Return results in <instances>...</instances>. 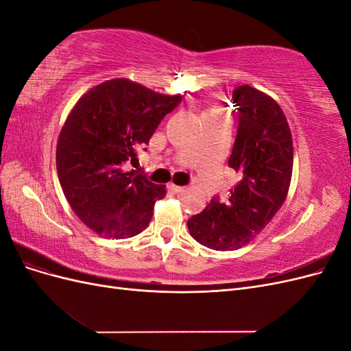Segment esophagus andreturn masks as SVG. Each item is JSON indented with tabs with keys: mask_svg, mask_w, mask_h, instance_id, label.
<instances>
[{
	"mask_svg": "<svg viewBox=\"0 0 351 351\" xmlns=\"http://www.w3.org/2000/svg\"><path fill=\"white\" fill-rule=\"evenodd\" d=\"M168 190H171L173 193H182V192H184V187L176 186V184H168Z\"/></svg>",
	"mask_w": 351,
	"mask_h": 351,
	"instance_id": "esophagus-1",
	"label": "esophagus"
}]
</instances>
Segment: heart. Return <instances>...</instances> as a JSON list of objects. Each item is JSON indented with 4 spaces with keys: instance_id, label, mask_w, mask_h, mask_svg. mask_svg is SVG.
<instances>
[{
    "instance_id": "heart-1",
    "label": "heart",
    "mask_w": 351,
    "mask_h": 351,
    "mask_svg": "<svg viewBox=\"0 0 351 351\" xmlns=\"http://www.w3.org/2000/svg\"><path fill=\"white\" fill-rule=\"evenodd\" d=\"M212 112H218V111H215V110H210V111H208L206 114H212Z\"/></svg>"
}]
</instances>
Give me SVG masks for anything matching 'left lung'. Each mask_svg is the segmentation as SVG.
Masks as SVG:
<instances>
[{"instance_id":"1","label":"left lung","mask_w":351,"mask_h":351,"mask_svg":"<svg viewBox=\"0 0 351 351\" xmlns=\"http://www.w3.org/2000/svg\"><path fill=\"white\" fill-rule=\"evenodd\" d=\"M239 125L228 167L239 182L226 200L212 197L189 218L192 237L214 250H236L254 239L282 206L293 171V139L280 105L249 84L231 97Z\"/></svg>"}]
</instances>
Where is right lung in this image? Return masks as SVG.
Wrapping results in <instances>:
<instances>
[{"label":"right lung","mask_w":351,"mask_h":351,"mask_svg":"<svg viewBox=\"0 0 351 351\" xmlns=\"http://www.w3.org/2000/svg\"><path fill=\"white\" fill-rule=\"evenodd\" d=\"M183 97H167L127 79L107 80L74 105L57 143V173L71 209L105 239L142 232L165 186L127 171L156 127ZM146 151V149H145Z\"/></svg>","instance_id":"add662e5"}]
</instances>
